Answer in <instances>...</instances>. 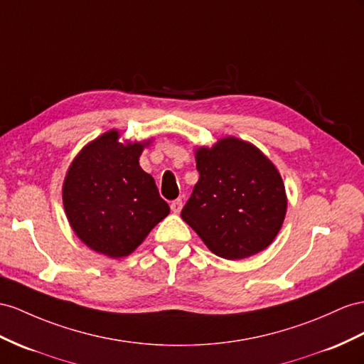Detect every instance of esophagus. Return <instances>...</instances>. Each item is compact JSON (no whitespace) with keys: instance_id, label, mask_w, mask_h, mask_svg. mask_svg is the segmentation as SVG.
Listing matches in <instances>:
<instances>
[{"instance_id":"1","label":"esophagus","mask_w":364,"mask_h":364,"mask_svg":"<svg viewBox=\"0 0 364 364\" xmlns=\"http://www.w3.org/2000/svg\"><path fill=\"white\" fill-rule=\"evenodd\" d=\"M171 209L173 213H180L183 209V200L181 198H176L171 203Z\"/></svg>"}]
</instances>
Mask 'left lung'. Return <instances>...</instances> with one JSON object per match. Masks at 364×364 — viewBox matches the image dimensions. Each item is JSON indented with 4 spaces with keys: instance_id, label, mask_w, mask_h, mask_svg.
Returning <instances> with one entry per match:
<instances>
[{
    "instance_id": "8db88e82",
    "label": "left lung",
    "mask_w": 364,
    "mask_h": 364,
    "mask_svg": "<svg viewBox=\"0 0 364 364\" xmlns=\"http://www.w3.org/2000/svg\"><path fill=\"white\" fill-rule=\"evenodd\" d=\"M195 158L200 178L181 218L221 258L241 259L266 249L282 229L287 206L275 166L234 136L200 147Z\"/></svg>"
}]
</instances>
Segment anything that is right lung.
Wrapping results in <instances>:
<instances>
[{
	"label": "right lung",
	"instance_id": "1",
	"mask_svg": "<svg viewBox=\"0 0 364 364\" xmlns=\"http://www.w3.org/2000/svg\"><path fill=\"white\" fill-rule=\"evenodd\" d=\"M117 130L87 144L69 167L63 203L73 232L95 252L126 257L169 215L155 180L139 167L146 143L118 141Z\"/></svg>",
	"mask_w": 364,
	"mask_h": 364
}]
</instances>
